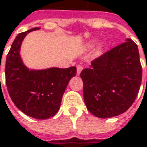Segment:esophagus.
Wrapping results in <instances>:
<instances>
[{
    "label": "esophagus",
    "instance_id": "1",
    "mask_svg": "<svg viewBox=\"0 0 147 147\" xmlns=\"http://www.w3.org/2000/svg\"><path fill=\"white\" fill-rule=\"evenodd\" d=\"M76 69H77V75H80V71H81L82 69H83V67H82L81 65H77V66H76Z\"/></svg>",
    "mask_w": 147,
    "mask_h": 147
}]
</instances>
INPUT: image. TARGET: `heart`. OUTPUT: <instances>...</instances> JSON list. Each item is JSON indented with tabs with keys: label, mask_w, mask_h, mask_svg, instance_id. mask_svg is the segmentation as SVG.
<instances>
[{
	"label": "heart",
	"mask_w": 147,
	"mask_h": 147,
	"mask_svg": "<svg viewBox=\"0 0 147 147\" xmlns=\"http://www.w3.org/2000/svg\"><path fill=\"white\" fill-rule=\"evenodd\" d=\"M92 45H93V43H89V44H88V47H91Z\"/></svg>",
	"instance_id": "b5f03b06"
}]
</instances>
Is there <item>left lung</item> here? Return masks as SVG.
<instances>
[{"instance_id":"8db88e82","label":"left lung","mask_w":147,"mask_h":147,"mask_svg":"<svg viewBox=\"0 0 147 147\" xmlns=\"http://www.w3.org/2000/svg\"><path fill=\"white\" fill-rule=\"evenodd\" d=\"M80 76L85 104L93 115L108 118L123 113L135 101L142 83L137 45L126 39L94 60Z\"/></svg>"}]
</instances>
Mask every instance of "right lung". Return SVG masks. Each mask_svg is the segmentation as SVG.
<instances>
[{"instance_id": "right-lung-1", "label": "right lung", "mask_w": 147, "mask_h": 147, "mask_svg": "<svg viewBox=\"0 0 147 147\" xmlns=\"http://www.w3.org/2000/svg\"><path fill=\"white\" fill-rule=\"evenodd\" d=\"M36 27L16 36L5 61V83L15 105L29 117L47 119L59 110L69 80L76 75V67L29 70L23 63L20 50L26 34ZM1 68V67H0Z\"/></svg>"}]
</instances>
